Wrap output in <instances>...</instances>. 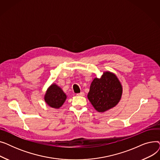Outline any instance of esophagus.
Listing matches in <instances>:
<instances>
[{
	"instance_id": "1",
	"label": "esophagus",
	"mask_w": 160,
	"mask_h": 160,
	"mask_svg": "<svg viewBox=\"0 0 160 160\" xmlns=\"http://www.w3.org/2000/svg\"><path fill=\"white\" fill-rule=\"evenodd\" d=\"M78 96H84V93L83 92H80V93H77Z\"/></svg>"
}]
</instances>
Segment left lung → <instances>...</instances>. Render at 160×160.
<instances>
[{
  "instance_id": "1",
  "label": "left lung",
  "mask_w": 160,
  "mask_h": 160,
  "mask_svg": "<svg viewBox=\"0 0 160 160\" xmlns=\"http://www.w3.org/2000/svg\"><path fill=\"white\" fill-rule=\"evenodd\" d=\"M122 91L121 84L116 76L106 72L101 78H96L92 82L88 98L97 111L104 112L119 102Z\"/></svg>"
}]
</instances>
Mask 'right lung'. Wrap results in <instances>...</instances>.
<instances>
[{"label":"right lung","instance_id":"obj_1","mask_svg":"<svg viewBox=\"0 0 160 160\" xmlns=\"http://www.w3.org/2000/svg\"><path fill=\"white\" fill-rule=\"evenodd\" d=\"M66 97V95L60 87L56 84H52L47 91L45 100L48 106L54 108H59L64 103Z\"/></svg>","mask_w":160,"mask_h":160}]
</instances>
